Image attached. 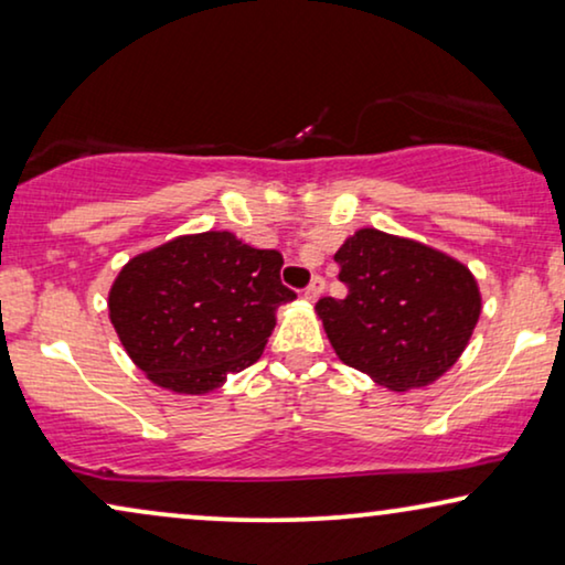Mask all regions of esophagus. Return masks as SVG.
Instances as JSON below:
<instances>
[{"mask_svg": "<svg viewBox=\"0 0 565 565\" xmlns=\"http://www.w3.org/2000/svg\"><path fill=\"white\" fill-rule=\"evenodd\" d=\"M321 292H323V277L316 275L313 280H311V285H308V288H306L303 296H306V300H316V298L321 296Z\"/></svg>", "mask_w": 565, "mask_h": 565, "instance_id": "34e87169", "label": "esophagus"}]
</instances>
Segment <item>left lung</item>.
<instances>
[{"label":"left lung","mask_w":565,"mask_h":565,"mask_svg":"<svg viewBox=\"0 0 565 565\" xmlns=\"http://www.w3.org/2000/svg\"><path fill=\"white\" fill-rule=\"evenodd\" d=\"M347 296L316 303L339 360L388 391L435 383L466 350L481 292L466 265L427 244L360 228L334 254Z\"/></svg>","instance_id":"8db88e82"}]
</instances>
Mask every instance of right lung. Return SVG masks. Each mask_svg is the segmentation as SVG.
<instances>
[{
    "mask_svg": "<svg viewBox=\"0 0 565 565\" xmlns=\"http://www.w3.org/2000/svg\"><path fill=\"white\" fill-rule=\"evenodd\" d=\"M280 267V252L254 249L228 231L177 236L120 269L110 321L151 383L211 393L259 360L277 306L296 298Z\"/></svg>",
    "mask_w": 565,
    "mask_h": 565,
    "instance_id": "add662e5",
    "label": "right lung"
}]
</instances>
